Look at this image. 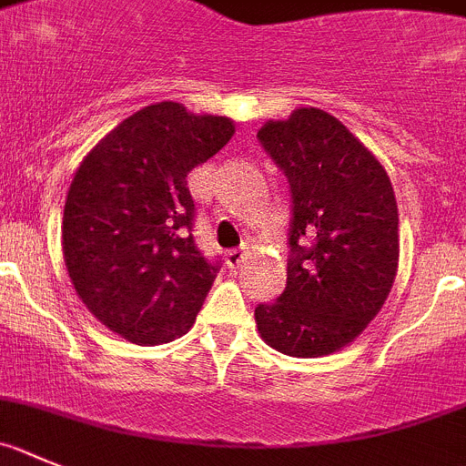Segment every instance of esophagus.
Segmentation results:
<instances>
[{"mask_svg":"<svg viewBox=\"0 0 466 466\" xmlns=\"http://www.w3.org/2000/svg\"><path fill=\"white\" fill-rule=\"evenodd\" d=\"M243 258H246V250L243 248H234V250H228V253H225V262H228L229 269H237L238 264L243 262Z\"/></svg>","mask_w":466,"mask_h":466,"instance_id":"obj_1","label":"esophagus"}]
</instances>
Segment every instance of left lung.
I'll return each instance as SVG.
<instances>
[{
    "label": "left lung",
    "mask_w": 466,
    "mask_h": 466,
    "mask_svg": "<svg viewBox=\"0 0 466 466\" xmlns=\"http://www.w3.org/2000/svg\"><path fill=\"white\" fill-rule=\"evenodd\" d=\"M292 197L285 290L258 304L267 346L290 358L341 350L374 320L400 262V213L388 174L346 125L297 108L258 132Z\"/></svg>",
    "instance_id": "8db88e82"
}]
</instances>
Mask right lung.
I'll return each mask as SVG.
<instances>
[{
	"label": "right lung",
	"mask_w": 466,
	"mask_h": 466,
	"mask_svg": "<svg viewBox=\"0 0 466 466\" xmlns=\"http://www.w3.org/2000/svg\"><path fill=\"white\" fill-rule=\"evenodd\" d=\"M234 137L225 116L150 104L104 137L76 169L62 218V253L87 311L132 343L187 332L220 262L192 238L187 174Z\"/></svg>",
	"instance_id": "1"
}]
</instances>
